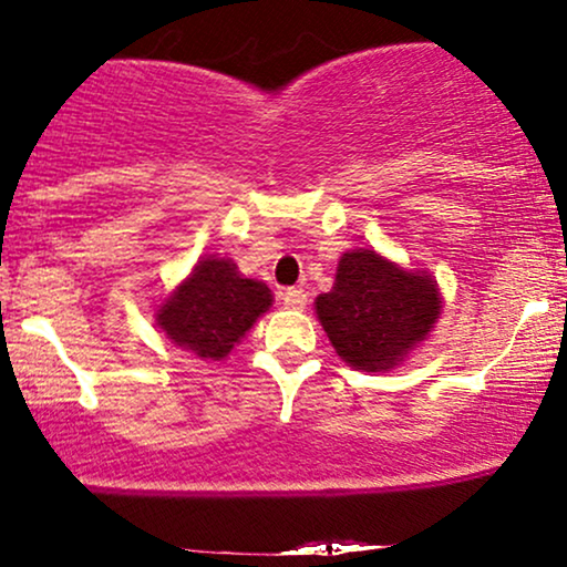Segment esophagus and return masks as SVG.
Masks as SVG:
<instances>
[{
  "label": "esophagus",
  "mask_w": 567,
  "mask_h": 567,
  "mask_svg": "<svg viewBox=\"0 0 567 567\" xmlns=\"http://www.w3.org/2000/svg\"><path fill=\"white\" fill-rule=\"evenodd\" d=\"M282 303H285V309L301 311V309H306V292L301 288H288L282 292Z\"/></svg>",
  "instance_id": "obj_1"
}]
</instances>
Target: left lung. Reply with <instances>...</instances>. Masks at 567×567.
Wrapping results in <instances>:
<instances>
[{
  "label": "left lung",
  "mask_w": 567,
  "mask_h": 567,
  "mask_svg": "<svg viewBox=\"0 0 567 567\" xmlns=\"http://www.w3.org/2000/svg\"><path fill=\"white\" fill-rule=\"evenodd\" d=\"M437 285L383 261L379 252H343L336 285L317 298V317L351 368H394L424 341L440 315Z\"/></svg>",
  "instance_id": "8db88e82"
}]
</instances>
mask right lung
<instances>
[{
    "label": "right lung",
    "mask_w": 567,
    "mask_h": 567,
    "mask_svg": "<svg viewBox=\"0 0 567 567\" xmlns=\"http://www.w3.org/2000/svg\"><path fill=\"white\" fill-rule=\"evenodd\" d=\"M271 306V290L245 279L226 258H207L162 306L157 320L167 338L207 360H220Z\"/></svg>",
    "instance_id": "1"
}]
</instances>
